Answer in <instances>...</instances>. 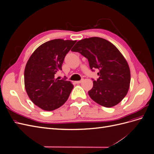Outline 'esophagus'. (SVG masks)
<instances>
[{"instance_id":"1","label":"esophagus","mask_w":154,"mask_h":154,"mask_svg":"<svg viewBox=\"0 0 154 154\" xmlns=\"http://www.w3.org/2000/svg\"><path fill=\"white\" fill-rule=\"evenodd\" d=\"M83 81V79H82V80H80V81H76V83H78V84H79V83H81Z\"/></svg>"}]
</instances>
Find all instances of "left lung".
<instances>
[{"mask_svg": "<svg viewBox=\"0 0 154 154\" xmlns=\"http://www.w3.org/2000/svg\"><path fill=\"white\" fill-rule=\"evenodd\" d=\"M71 51L87 58L91 69L100 70L99 78L88 92L91 99L109 108L122 101L130 87V71L118 49L104 38L91 37L79 40Z\"/></svg>", "mask_w": 154, "mask_h": 154, "instance_id": "8db88e82", "label": "left lung"}]
</instances>
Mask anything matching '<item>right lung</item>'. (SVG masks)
I'll use <instances>...</instances> for the list:
<instances>
[{"label":"right lung","instance_id":"1","mask_svg":"<svg viewBox=\"0 0 154 154\" xmlns=\"http://www.w3.org/2000/svg\"><path fill=\"white\" fill-rule=\"evenodd\" d=\"M76 40L54 39L40 45L32 53L24 70V85L32 103L45 111L62 106L74 87L70 81L59 80L64 58Z\"/></svg>","mask_w":154,"mask_h":154}]
</instances>
